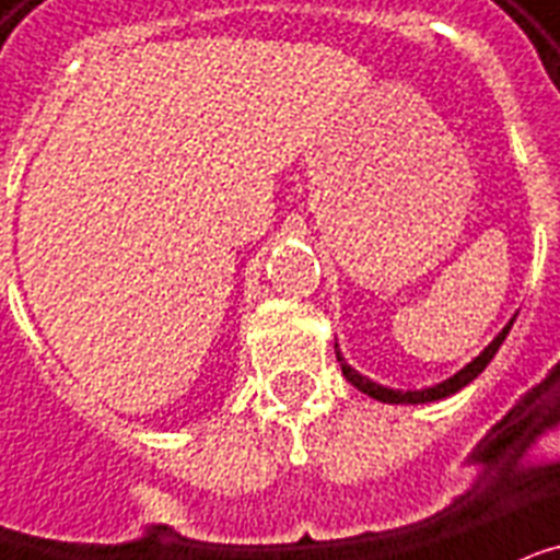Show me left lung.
<instances>
[{
  "instance_id": "left-lung-1",
  "label": "left lung",
  "mask_w": 560,
  "mask_h": 560,
  "mask_svg": "<svg viewBox=\"0 0 560 560\" xmlns=\"http://www.w3.org/2000/svg\"><path fill=\"white\" fill-rule=\"evenodd\" d=\"M517 318V315H514ZM514 318L505 324V327L497 332V339L488 345V348L479 353L476 359H470L458 374H453L450 380H444V383L438 385H429V388H420V392H400V388H388V385H380L374 383V380H368V376H362L357 371V368H350L348 362H345V357H341V350H336V357H339L341 362V374L348 376L350 385H357L359 392L368 394V397H374V400L380 402H392V406H418V402H435V400H444V397H453L456 392H462L465 385H470L476 380V376L482 374L485 368L491 365V359L497 357V350L502 348V341H505V336H509L511 324H514Z\"/></svg>"
}]
</instances>
